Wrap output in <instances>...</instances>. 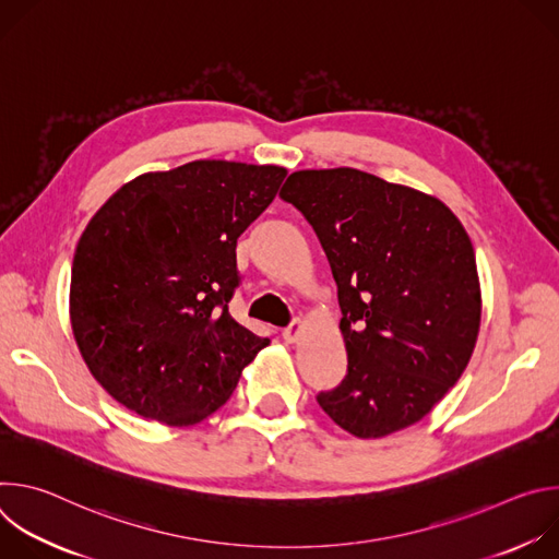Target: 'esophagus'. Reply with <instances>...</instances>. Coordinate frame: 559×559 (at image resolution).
Listing matches in <instances>:
<instances>
[{
  "label": "esophagus",
  "instance_id": "34e87169",
  "mask_svg": "<svg viewBox=\"0 0 559 559\" xmlns=\"http://www.w3.org/2000/svg\"><path fill=\"white\" fill-rule=\"evenodd\" d=\"M300 330H302V325H300V321L296 318V321H292V323H289V328H285V330H283V338H285V343H296V341H298V336H300Z\"/></svg>",
  "mask_w": 559,
  "mask_h": 559
}]
</instances>
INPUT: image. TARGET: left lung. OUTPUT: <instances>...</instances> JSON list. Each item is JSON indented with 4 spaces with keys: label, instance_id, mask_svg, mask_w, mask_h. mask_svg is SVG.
<instances>
[{
    "label": "left lung",
    "instance_id": "obj_1",
    "mask_svg": "<svg viewBox=\"0 0 559 559\" xmlns=\"http://www.w3.org/2000/svg\"><path fill=\"white\" fill-rule=\"evenodd\" d=\"M281 199L313 227L338 285L347 373L318 405L356 438L423 420L466 369L480 330L462 223L442 201L354 168L294 173Z\"/></svg>",
    "mask_w": 559,
    "mask_h": 559
}]
</instances>
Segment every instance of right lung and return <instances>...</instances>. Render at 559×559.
Masks as SVG:
<instances>
[{"label": "right lung", "mask_w": 559, "mask_h": 559, "mask_svg": "<svg viewBox=\"0 0 559 559\" xmlns=\"http://www.w3.org/2000/svg\"><path fill=\"white\" fill-rule=\"evenodd\" d=\"M287 170L192 162L117 190L76 243L70 323L95 380L126 409L190 427L223 407L270 341L238 325L236 241Z\"/></svg>", "instance_id": "right-lung-1"}]
</instances>
